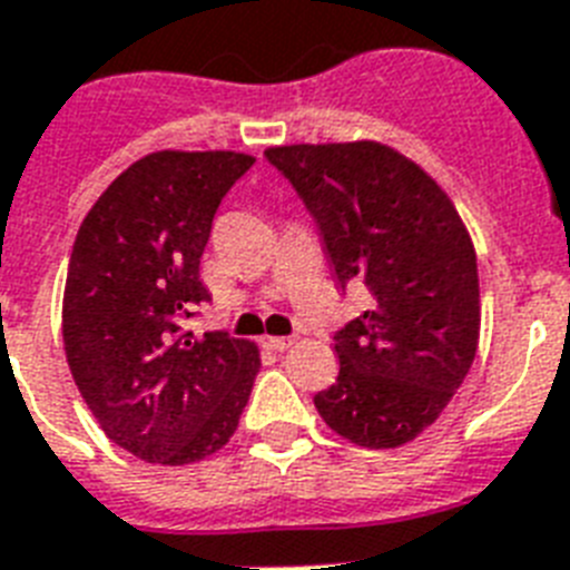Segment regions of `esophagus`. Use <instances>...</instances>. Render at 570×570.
<instances>
[{"label":"esophagus","mask_w":570,"mask_h":570,"mask_svg":"<svg viewBox=\"0 0 570 570\" xmlns=\"http://www.w3.org/2000/svg\"><path fill=\"white\" fill-rule=\"evenodd\" d=\"M266 348H272V351H286L289 348V345H293V336H266Z\"/></svg>","instance_id":"esophagus-1"}]
</instances>
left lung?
<instances>
[{"label": "left lung", "instance_id": "left-lung-1", "mask_svg": "<svg viewBox=\"0 0 570 570\" xmlns=\"http://www.w3.org/2000/svg\"><path fill=\"white\" fill-rule=\"evenodd\" d=\"M313 213L336 284L363 281L372 309L342 327L340 377L313 397L333 433L401 448L445 413L480 340L478 254L448 193L377 140L266 149Z\"/></svg>", "mask_w": 570, "mask_h": 570}]
</instances>
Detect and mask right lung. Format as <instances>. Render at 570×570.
Wrapping results in <instances>:
<instances>
[{"mask_svg": "<svg viewBox=\"0 0 570 570\" xmlns=\"http://www.w3.org/2000/svg\"><path fill=\"white\" fill-rule=\"evenodd\" d=\"M245 151L164 149L134 160L78 228L63 286V351L110 442L157 465H189L228 445L261 351L184 318L207 301L198 263Z\"/></svg>", "mask_w": 570, "mask_h": 570, "instance_id": "1", "label": "right lung"}]
</instances>
